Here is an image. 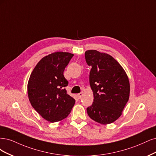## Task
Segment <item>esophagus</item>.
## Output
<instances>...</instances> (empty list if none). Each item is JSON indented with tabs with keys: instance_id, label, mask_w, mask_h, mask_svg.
<instances>
[{
	"instance_id": "1",
	"label": "esophagus",
	"mask_w": 156,
	"mask_h": 156,
	"mask_svg": "<svg viewBox=\"0 0 156 156\" xmlns=\"http://www.w3.org/2000/svg\"><path fill=\"white\" fill-rule=\"evenodd\" d=\"M77 96H78V97L79 99H81V98L83 97V93H78V94H77Z\"/></svg>"
}]
</instances>
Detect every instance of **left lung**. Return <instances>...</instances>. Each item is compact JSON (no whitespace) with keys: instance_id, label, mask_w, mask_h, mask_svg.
I'll return each instance as SVG.
<instances>
[{"instance_id":"8db88e82","label":"left lung","mask_w":156,"mask_h":156,"mask_svg":"<svg viewBox=\"0 0 156 156\" xmlns=\"http://www.w3.org/2000/svg\"><path fill=\"white\" fill-rule=\"evenodd\" d=\"M88 65L90 86L94 101L87 108L89 117L101 124H111L122 113L129 97L130 86L126 73L109 54L96 50L85 52Z\"/></svg>"}]
</instances>
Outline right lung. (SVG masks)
Here are the masks:
<instances>
[{
	"label": "right lung",
	"mask_w": 156,
	"mask_h": 156,
	"mask_svg": "<svg viewBox=\"0 0 156 156\" xmlns=\"http://www.w3.org/2000/svg\"><path fill=\"white\" fill-rule=\"evenodd\" d=\"M73 54L56 52L43 57L36 65L30 76L27 89L32 107L51 122L67 118L75 100L67 93L68 85L63 72Z\"/></svg>",
	"instance_id": "obj_1"
}]
</instances>
